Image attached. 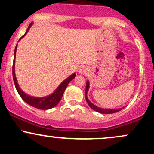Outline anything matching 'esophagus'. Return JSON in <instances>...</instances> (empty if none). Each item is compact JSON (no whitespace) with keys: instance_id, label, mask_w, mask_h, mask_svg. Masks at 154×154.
Wrapping results in <instances>:
<instances>
[{"instance_id":"34e87169","label":"esophagus","mask_w":154,"mask_h":154,"mask_svg":"<svg viewBox=\"0 0 154 154\" xmlns=\"http://www.w3.org/2000/svg\"><path fill=\"white\" fill-rule=\"evenodd\" d=\"M87 71H88L87 68H85V67H82V68H81L80 69H79V74H82V75H84V74H85L86 72H87Z\"/></svg>"}]
</instances>
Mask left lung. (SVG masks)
I'll return each mask as SVG.
<instances>
[{"mask_svg": "<svg viewBox=\"0 0 154 154\" xmlns=\"http://www.w3.org/2000/svg\"><path fill=\"white\" fill-rule=\"evenodd\" d=\"M89 88H90V83H89V81H87V83H86V89H85V98H86V100H87V103L88 105H89V106L93 110H94L95 111H97V112L98 113H100V114H113V113H116V112H118V111H121L122 109H123L125 107H122V108H119V109H103V108H100L98 106H97L94 105L93 103H92L91 101H90L89 99H88V90H89Z\"/></svg>", "mask_w": 154, "mask_h": 154, "instance_id": "obj_1", "label": "left lung"}]
</instances>
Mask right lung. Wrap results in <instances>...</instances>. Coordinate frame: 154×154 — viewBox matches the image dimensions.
<instances>
[{
  "mask_svg": "<svg viewBox=\"0 0 154 154\" xmlns=\"http://www.w3.org/2000/svg\"><path fill=\"white\" fill-rule=\"evenodd\" d=\"M32 24L33 22H32L31 24H29V26H28L27 29H26L25 34L19 39V40H20L23 37L25 36L26 33H27V32L29 31V28H30L31 26L32 25ZM17 45H16L15 50H14V64H13V68H12V74H13V79H14V82L15 87L17 88V91L18 92L19 95L21 96V98H22L26 103L30 105L31 106H33L38 109L47 110V109H50L55 107L58 103H59L60 100L61 99L63 93H64V91L66 90L67 85H68L69 83L70 82V81L72 80V79L75 78L76 74L75 73L72 74V75L69 76V77H67L66 79H64V80H63V82L59 85V87L55 90L54 92L52 93V94L47 95V96H45V97L31 96V95H29L28 94H26V93H24V91H22V90H21V88H19L18 82H17V77H16V75H15V59H16V52H17Z\"/></svg>",
  "mask_w": 154,
  "mask_h": 154,
  "instance_id": "obj_1",
  "label": "right lung"
}]
</instances>
